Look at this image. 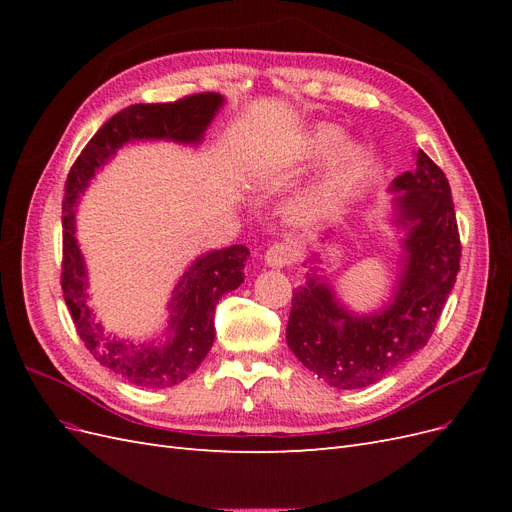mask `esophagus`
I'll return each instance as SVG.
<instances>
[{"label": "esophagus", "instance_id": "1", "mask_svg": "<svg viewBox=\"0 0 512 512\" xmlns=\"http://www.w3.org/2000/svg\"><path fill=\"white\" fill-rule=\"evenodd\" d=\"M294 260V247L288 243H273L265 252V265L271 269H284Z\"/></svg>", "mask_w": 512, "mask_h": 512}]
</instances>
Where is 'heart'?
I'll return each mask as SVG.
<instances>
[{"label": "heart", "mask_w": 512, "mask_h": 512, "mask_svg": "<svg viewBox=\"0 0 512 512\" xmlns=\"http://www.w3.org/2000/svg\"><path fill=\"white\" fill-rule=\"evenodd\" d=\"M294 156L303 164H316L328 158L318 177L294 198L292 215L301 222L318 220L320 215L335 207L339 200L359 188V183L374 166V153L367 145L344 141L342 130L329 123L307 130L294 147Z\"/></svg>", "instance_id": "b5f03b06"}]
</instances>
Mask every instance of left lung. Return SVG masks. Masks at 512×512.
I'll return each mask as SVG.
<instances>
[{"label":"left lung","mask_w":512,"mask_h":512,"mask_svg":"<svg viewBox=\"0 0 512 512\" xmlns=\"http://www.w3.org/2000/svg\"><path fill=\"white\" fill-rule=\"evenodd\" d=\"M393 179L391 222L401 230L399 271L389 301L356 314L339 299L316 252L307 282L292 294L286 342L294 356L335 389H363L421 350L433 333L459 271V232L451 188L425 151ZM333 239V230L324 241Z\"/></svg>","instance_id":"8db88e82"}]
</instances>
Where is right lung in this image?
Returning <instances> with one entry per match:
<instances>
[{
  "mask_svg": "<svg viewBox=\"0 0 512 512\" xmlns=\"http://www.w3.org/2000/svg\"><path fill=\"white\" fill-rule=\"evenodd\" d=\"M224 102L220 94H196L168 104H132L123 108L87 143L66 181V198L61 207V290L76 333L100 365L145 389L175 386L203 363L215 339V305L222 294L243 284L250 250L245 245H230L198 256L170 292L164 329L149 339L119 337L106 331L89 305V273L81 245L76 241V205L98 170L111 162L121 147L145 141L198 147Z\"/></svg>",
  "mask_w": 512,
  "mask_h": 512,
  "instance_id": "1",
  "label": "right lung"
}]
</instances>
